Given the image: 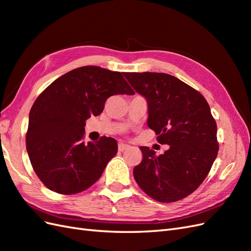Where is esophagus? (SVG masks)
<instances>
[{
  "label": "esophagus",
  "mask_w": 251,
  "mask_h": 251,
  "mask_svg": "<svg viewBox=\"0 0 251 251\" xmlns=\"http://www.w3.org/2000/svg\"><path fill=\"white\" fill-rule=\"evenodd\" d=\"M128 148H130V146H127V144H126V143H119L118 144V151H124L127 150Z\"/></svg>",
  "instance_id": "esophagus-1"
}]
</instances>
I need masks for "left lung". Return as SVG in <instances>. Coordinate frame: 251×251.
Wrapping results in <instances>:
<instances>
[{"label":"left lung","instance_id":"8db88e82","mask_svg":"<svg viewBox=\"0 0 251 251\" xmlns=\"http://www.w3.org/2000/svg\"><path fill=\"white\" fill-rule=\"evenodd\" d=\"M147 100L148 126L169 150L157 156L140 147L142 161L133 174L142 191L169 203L195 192L208 175L218 155L217 125L209 104L198 91L166 73L124 74Z\"/></svg>","mask_w":251,"mask_h":251}]
</instances>
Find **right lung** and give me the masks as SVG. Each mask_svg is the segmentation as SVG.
<instances>
[{"mask_svg": "<svg viewBox=\"0 0 251 251\" xmlns=\"http://www.w3.org/2000/svg\"><path fill=\"white\" fill-rule=\"evenodd\" d=\"M133 95L124 73L97 66L71 70L36 98L29 113L26 149L37 177L62 195L80 193L100 178L117 142L82 141L86 120L103 111L112 95Z\"/></svg>", "mask_w": 251, "mask_h": 251, "instance_id": "right-lung-1", "label": "right lung"}]
</instances>
